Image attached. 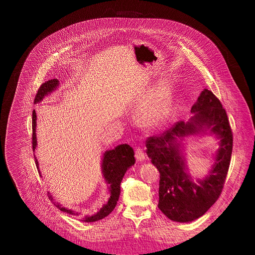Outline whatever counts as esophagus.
I'll return each instance as SVG.
<instances>
[{
	"label": "esophagus",
	"mask_w": 255,
	"mask_h": 255,
	"mask_svg": "<svg viewBox=\"0 0 255 255\" xmlns=\"http://www.w3.org/2000/svg\"><path fill=\"white\" fill-rule=\"evenodd\" d=\"M135 158H136L137 161H139V162L144 161V159H145V154H144V152H143V150H142V149L137 148V149L135 150Z\"/></svg>",
	"instance_id": "obj_1"
}]
</instances>
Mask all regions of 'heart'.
<instances>
[{
    "mask_svg": "<svg viewBox=\"0 0 255 255\" xmlns=\"http://www.w3.org/2000/svg\"><path fill=\"white\" fill-rule=\"evenodd\" d=\"M168 115V102L162 91H157L139 109L141 122L149 127L161 124Z\"/></svg>",
    "mask_w": 255,
    "mask_h": 255,
    "instance_id": "heart-1",
    "label": "heart"
}]
</instances>
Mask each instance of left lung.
Masks as SVG:
<instances>
[{
  "label": "left lung",
  "instance_id": "8db88e82",
  "mask_svg": "<svg viewBox=\"0 0 255 255\" xmlns=\"http://www.w3.org/2000/svg\"><path fill=\"white\" fill-rule=\"evenodd\" d=\"M188 122L176 123L159 135L148 137L146 154L160 172L158 208L172 221L190 222L199 217L219 198L230 168L233 132L220 100L205 89L191 107ZM209 130L220 142L216 162L209 175L194 183L186 172L181 149L184 137Z\"/></svg>",
  "mask_w": 255,
  "mask_h": 255
}]
</instances>
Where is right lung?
<instances>
[{
  "instance_id": "1",
  "label": "right lung",
  "mask_w": 255,
  "mask_h": 255,
  "mask_svg": "<svg viewBox=\"0 0 255 255\" xmlns=\"http://www.w3.org/2000/svg\"><path fill=\"white\" fill-rule=\"evenodd\" d=\"M59 80L56 79H50L45 82L40 86L38 89V92L35 96L34 103L41 102L45 96H47L48 94H50L53 90H56L57 87L59 86ZM36 113L33 111V118H32V129H33V134H32V146H33V151H35L36 146H37V139H36ZM35 157V156H34ZM135 162L134 159V151L131 148V146L127 143L125 144H120L114 150H109L106 151L103 154L102 158V173H103V178L107 184V188H109L110 192V198L107 204H105L96 214L91 216H86L83 221L84 222H95L98 220H101L105 218L107 215L114 211V209L117 206V203L120 197V192L121 188L120 185L121 182L123 180V177L126 173L127 169L131 167ZM35 163L37 168L39 167L38 164V160L35 157ZM39 175L40 170H38ZM48 197L49 199H53V197L49 194L48 192ZM56 207L60 209V211L65 212L69 215L73 216H78L79 212H76L75 210L72 209H67L66 207H63L59 203H55Z\"/></svg>"
}]
</instances>
